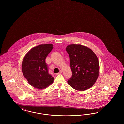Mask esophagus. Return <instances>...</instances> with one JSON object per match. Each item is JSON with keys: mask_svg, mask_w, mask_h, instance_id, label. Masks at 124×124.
<instances>
[{"mask_svg": "<svg viewBox=\"0 0 124 124\" xmlns=\"http://www.w3.org/2000/svg\"><path fill=\"white\" fill-rule=\"evenodd\" d=\"M62 73V70H60L59 72V73H56V74H57V75H58V74H61V73Z\"/></svg>", "mask_w": 124, "mask_h": 124, "instance_id": "obj_1", "label": "esophagus"}]
</instances>
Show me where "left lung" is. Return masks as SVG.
Here are the masks:
<instances>
[{
    "mask_svg": "<svg viewBox=\"0 0 124 124\" xmlns=\"http://www.w3.org/2000/svg\"><path fill=\"white\" fill-rule=\"evenodd\" d=\"M70 58L72 76L67 81L72 88L84 91L93 85L99 75V60L87 47L71 44L66 48Z\"/></svg>",
    "mask_w": 124,
    "mask_h": 124,
    "instance_id": "obj_1",
    "label": "left lung"
}]
</instances>
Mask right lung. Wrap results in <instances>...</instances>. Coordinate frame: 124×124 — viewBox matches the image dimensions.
I'll list each match as a JSON object with an SVG mask.
<instances>
[{
    "label": "right lung",
    "instance_id": "1",
    "mask_svg": "<svg viewBox=\"0 0 124 124\" xmlns=\"http://www.w3.org/2000/svg\"><path fill=\"white\" fill-rule=\"evenodd\" d=\"M53 45H40L26 54L22 63V71L30 85L39 89L46 88L53 82L54 78L48 73L45 59L53 50Z\"/></svg>",
    "mask_w": 124,
    "mask_h": 124
}]
</instances>
